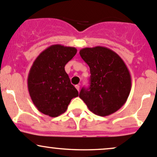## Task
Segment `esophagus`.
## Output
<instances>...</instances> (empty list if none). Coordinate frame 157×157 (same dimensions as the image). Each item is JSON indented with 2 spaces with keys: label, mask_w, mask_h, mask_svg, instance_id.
Masks as SVG:
<instances>
[{
  "label": "esophagus",
  "mask_w": 157,
  "mask_h": 157,
  "mask_svg": "<svg viewBox=\"0 0 157 157\" xmlns=\"http://www.w3.org/2000/svg\"><path fill=\"white\" fill-rule=\"evenodd\" d=\"M75 88L77 89V91L79 92V90H80V86H79V85H76V86H75Z\"/></svg>",
  "instance_id": "34e87169"
}]
</instances>
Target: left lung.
Returning a JSON list of instances; mask_svg holds the SVG:
<instances>
[{
    "label": "left lung",
    "instance_id": "8db88e82",
    "mask_svg": "<svg viewBox=\"0 0 157 157\" xmlns=\"http://www.w3.org/2000/svg\"><path fill=\"white\" fill-rule=\"evenodd\" d=\"M80 55L90 68V86L80 98L101 117L115 113L127 101L132 86L129 71L118 54L105 47L83 48Z\"/></svg>",
    "mask_w": 157,
    "mask_h": 157
}]
</instances>
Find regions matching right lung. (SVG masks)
Returning <instances> with one entry per match:
<instances>
[{
    "label": "right lung",
    "mask_w": 157,
    "mask_h": 157,
    "mask_svg": "<svg viewBox=\"0 0 157 157\" xmlns=\"http://www.w3.org/2000/svg\"><path fill=\"white\" fill-rule=\"evenodd\" d=\"M74 47L52 45L36 58L28 76V89L40 112L56 117L65 113L78 91L71 83L65 66L77 53Z\"/></svg>",
    "instance_id": "right-lung-1"
}]
</instances>
